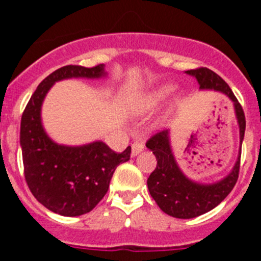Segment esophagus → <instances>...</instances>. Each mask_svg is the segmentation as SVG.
I'll return each mask as SVG.
<instances>
[{
  "label": "esophagus",
  "instance_id": "obj_1",
  "mask_svg": "<svg viewBox=\"0 0 261 261\" xmlns=\"http://www.w3.org/2000/svg\"><path fill=\"white\" fill-rule=\"evenodd\" d=\"M144 147H145V144L142 141H135V142H133V144H132V156L138 155V154L144 150Z\"/></svg>",
  "mask_w": 261,
  "mask_h": 261
}]
</instances>
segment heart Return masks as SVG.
<instances>
[{
  "instance_id": "obj_1",
  "label": "heart",
  "mask_w": 261,
  "mask_h": 261,
  "mask_svg": "<svg viewBox=\"0 0 261 261\" xmlns=\"http://www.w3.org/2000/svg\"><path fill=\"white\" fill-rule=\"evenodd\" d=\"M174 91V86L170 84H163L154 89L149 90L145 94L138 96L132 105V110L136 114H150L153 111L158 110L166 99L171 95Z\"/></svg>"
}]
</instances>
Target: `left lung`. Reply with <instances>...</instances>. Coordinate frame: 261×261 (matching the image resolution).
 <instances>
[{
  "mask_svg": "<svg viewBox=\"0 0 261 261\" xmlns=\"http://www.w3.org/2000/svg\"><path fill=\"white\" fill-rule=\"evenodd\" d=\"M187 74L197 80L200 90H211L226 95L234 105L239 125V155L231 171L216 183H197L184 175L171 149L170 130L156 133L146 142V147L156 158V167L147 179V188L156 205L168 216L181 220L195 218L214 209L231 192L238 180L242 142L246 130V117L242 106L225 81L206 68L187 70Z\"/></svg>",
  "mask_w": 261,
  "mask_h": 261,
  "instance_id": "left-lung-1",
  "label": "left lung"
}]
</instances>
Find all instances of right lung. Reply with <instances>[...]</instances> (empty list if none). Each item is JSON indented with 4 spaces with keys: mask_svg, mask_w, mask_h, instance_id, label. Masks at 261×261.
<instances>
[{
    "mask_svg": "<svg viewBox=\"0 0 261 261\" xmlns=\"http://www.w3.org/2000/svg\"><path fill=\"white\" fill-rule=\"evenodd\" d=\"M106 75L105 64L94 68L62 66L41 81L23 111L19 140L27 186L41 205L60 216L75 217L93 211L107 193L117 166L130 158V146L115 153L103 141L80 146L57 144L44 130L41 106L59 81Z\"/></svg>",
    "mask_w": 261,
    "mask_h": 261,
    "instance_id": "add662e5",
    "label": "right lung"
}]
</instances>
